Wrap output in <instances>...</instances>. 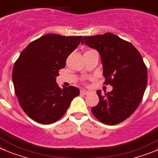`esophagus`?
Here are the masks:
<instances>
[{"label": "esophagus", "mask_w": 158, "mask_h": 158, "mask_svg": "<svg viewBox=\"0 0 158 158\" xmlns=\"http://www.w3.org/2000/svg\"><path fill=\"white\" fill-rule=\"evenodd\" d=\"M80 94H82V95H87V94H89V92L87 90H85V89H81Z\"/></svg>", "instance_id": "esophagus-1"}]
</instances>
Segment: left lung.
<instances>
[{"instance_id": "8db88e82", "label": "left lung", "mask_w": 158, "mask_h": 158, "mask_svg": "<svg viewBox=\"0 0 158 158\" xmlns=\"http://www.w3.org/2000/svg\"><path fill=\"white\" fill-rule=\"evenodd\" d=\"M81 43L98 51L105 77L104 84L113 86L104 95L97 91L99 103L91 108L92 113L102 123L117 125L139 107L147 87V66L131 43L110 32L84 36Z\"/></svg>"}]
</instances>
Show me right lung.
Segmentation results:
<instances>
[{"label":"right lung","instance_id":"right-lung-1","mask_svg":"<svg viewBox=\"0 0 158 158\" xmlns=\"http://www.w3.org/2000/svg\"><path fill=\"white\" fill-rule=\"evenodd\" d=\"M82 36L47 34L33 40L15 62L12 81L15 93L25 113L39 123L48 125L61 118L74 97L77 87L60 88L55 82L69 54Z\"/></svg>","mask_w":158,"mask_h":158}]
</instances>
